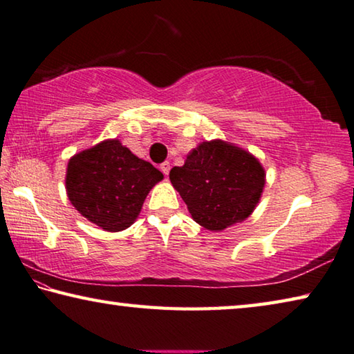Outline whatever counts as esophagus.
<instances>
[{
    "mask_svg": "<svg viewBox=\"0 0 354 354\" xmlns=\"http://www.w3.org/2000/svg\"><path fill=\"white\" fill-rule=\"evenodd\" d=\"M160 169H161V172L165 174V176H167V174H169V171H171V163H169V161H165V163H161L160 165Z\"/></svg>",
    "mask_w": 354,
    "mask_h": 354,
    "instance_id": "1",
    "label": "esophagus"
}]
</instances>
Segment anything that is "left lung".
Here are the masks:
<instances>
[{"label": "left lung", "instance_id": "obj_1", "mask_svg": "<svg viewBox=\"0 0 354 354\" xmlns=\"http://www.w3.org/2000/svg\"><path fill=\"white\" fill-rule=\"evenodd\" d=\"M169 178L197 224L216 232L249 218L266 183L252 153L221 140L199 145Z\"/></svg>", "mask_w": 354, "mask_h": 354}]
</instances>
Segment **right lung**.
Returning <instances> with one entry per match:
<instances>
[{
  "label": "right lung",
  "instance_id": "obj_1",
  "mask_svg": "<svg viewBox=\"0 0 354 354\" xmlns=\"http://www.w3.org/2000/svg\"><path fill=\"white\" fill-rule=\"evenodd\" d=\"M163 178L157 167L136 157L118 140H107L70 160L66 193L73 207L107 232L133 224L142 202Z\"/></svg>",
  "mask_w": 354,
  "mask_h": 354
}]
</instances>
